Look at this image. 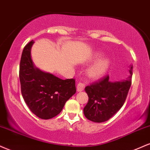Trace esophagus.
Here are the masks:
<instances>
[{"instance_id":"esophagus-1","label":"esophagus","mask_w":150,"mask_h":150,"mask_svg":"<svg viewBox=\"0 0 150 150\" xmlns=\"http://www.w3.org/2000/svg\"><path fill=\"white\" fill-rule=\"evenodd\" d=\"M84 88H85V85H84L83 83H79L77 84L76 90L78 92H81V91H83Z\"/></svg>"}]
</instances>
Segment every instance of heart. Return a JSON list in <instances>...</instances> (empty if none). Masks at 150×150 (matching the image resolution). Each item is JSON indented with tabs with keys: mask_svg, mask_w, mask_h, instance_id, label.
Wrapping results in <instances>:
<instances>
[{
	"mask_svg": "<svg viewBox=\"0 0 150 150\" xmlns=\"http://www.w3.org/2000/svg\"><path fill=\"white\" fill-rule=\"evenodd\" d=\"M103 54L100 51L93 52L88 58V62H95L88 69V75L91 79H98L105 75L108 71L110 66V60L107 57H102ZM101 58H100V57ZM100 58L99 59V58ZM97 59L98 60H96ZM97 61H96V60Z\"/></svg>",
	"mask_w": 150,
	"mask_h": 150,
	"instance_id": "obj_1",
	"label": "heart"
}]
</instances>
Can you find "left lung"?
<instances>
[{
  "mask_svg": "<svg viewBox=\"0 0 150 150\" xmlns=\"http://www.w3.org/2000/svg\"><path fill=\"white\" fill-rule=\"evenodd\" d=\"M129 67L130 75L126 80L112 82L107 76L99 82L85 88L88 102L83 108V114L88 120L105 122L120 110L131 85L133 66Z\"/></svg>",
  "mask_w": 150,
  "mask_h": 150,
  "instance_id": "1",
  "label": "left lung"
}]
</instances>
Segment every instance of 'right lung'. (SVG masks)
<instances>
[{
	"label": "right lung",
	"mask_w": 150,
	"mask_h": 150,
	"mask_svg": "<svg viewBox=\"0 0 150 150\" xmlns=\"http://www.w3.org/2000/svg\"><path fill=\"white\" fill-rule=\"evenodd\" d=\"M31 40L24 47L19 65V80L24 101L30 110L42 119H50L61 112L76 93L75 80L58 78L40 70L31 59Z\"/></svg>",
	"instance_id": "add662e5"
}]
</instances>
